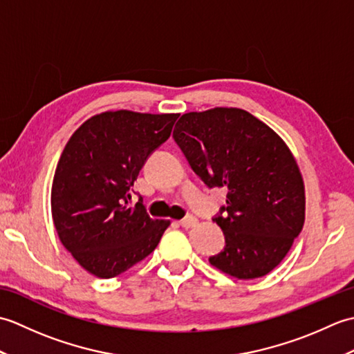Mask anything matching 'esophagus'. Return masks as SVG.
<instances>
[{
    "instance_id": "1",
    "label": "esophagus",
    "mask_w": 354,
    "mask_h": 354,
    "mask_svg": "<svg viewBox=\"0 0 354 354\" xmlns=\"http://www.w3.org/2000/svg\"><path fill=\"white\" fill-rule=\"evenodd\" d=\"M179 223H181V227L184 228H193L198 225V219L194 216H187L183 221H179Z\"/></svg>"
}]
</instances>
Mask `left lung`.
Wrapping results in <instances>:
<instances>
[{
    "label": "left lung",
    "instance_id": "1",
    "mask_svg": "<svg viewBox=\"0 0 354 354\" xmlns=\"http://www.w3.org/2000/svg\"><path fill=\"white\" fill-rule=\"evenodd\" d=\"M173 137L208 187L227 189L223 251L209 263L239 280L280 265L304 225L306 193L295 156L283 138L248 111L187 112Z\"/></svg>",
    "mask_w": 354,
    "mask_h": 354
}]
</instances>
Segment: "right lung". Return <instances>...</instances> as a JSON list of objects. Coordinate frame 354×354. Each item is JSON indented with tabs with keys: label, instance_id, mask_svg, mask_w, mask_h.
Segmentation results:
<instances>
[{
	"label": "right lung",
	"instance_id": "obj_1",
	"mask_svg": "<svg viewBox=\"0 0 354 354\" xmlns=\"http://www.w3.org/2000/svg\"><path fill=\"white\" fill-rule=\"evenodd\" d=\"M179 114L106 111L82 123L64 147L51 185V216L79 265L112 278L145 260L170 221L127 207L147 156L170 137ZM141 201V199H140Z\"/></svg>",
	"mask_w": 354,
	"mask_h": 354
}]
</instances>
